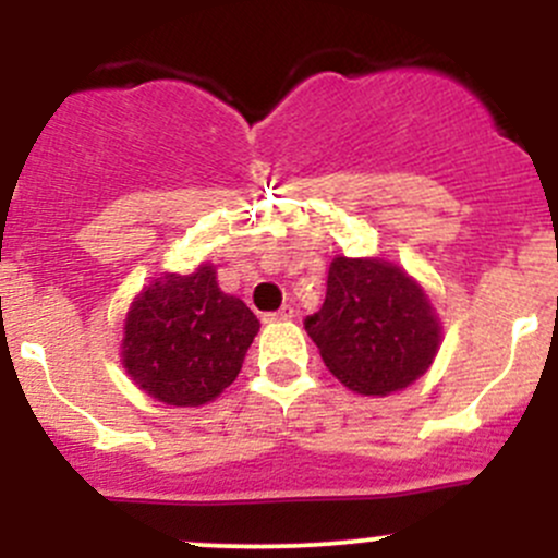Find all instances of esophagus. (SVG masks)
I'll return each mask as SVG.
<instances>
[{"mask_svg": "<svg viewBox=\"0 0 558 558\" xmlns=\"http://www.w3.org/2000/svg\"><path fill=\"white\" fill-rule=\"evenodd\" d=\"M291 318H294V307L291 305H283L275 313H264V320H267V324H272V320H291Z\"/></svg>", "mask_w": 558, "mask_h": 558, "instance_id": "1", "label": "esophagus"}]
</instances>
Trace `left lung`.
I'll use <instances>...</instances> for the list:
<instances>
[{
	"instance_id": "left-lung-1",
	"label": "left lung",
	"mask_w": 558,
	"mask_h": 558,
	"mask_svg": "<svg viewBox=\"0 0 558 558\" xmlns=\"http://www.w3.org/2000/svg\"><path fill=\"white\" fill-rule=\"evenodd\" d=\"M305 329L329 373L367 397L413 384L440 345V324L421 286L380 258L337 256L324 305L307 315Z\"/></svg>"
}]
</instances>
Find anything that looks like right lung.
<instances>
[{
	"instance_id": "1",
	"label": "right lung",
	"mask_w": 558,
	"mask_h": 558,
	"mask_svg": "<svg viewBox=\"0 0 558 558\" xmlns=\"http://www.w3.org/2000/svg\"><path fill=\"white\" fill-rule=\"evenodd\" d=\"M258 318L243 300L218 289L216 269L167 272L132 302L123 335V364L159 402L199 408L234 384Z\"/></svg>"
}]
</instances>
